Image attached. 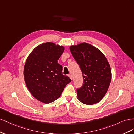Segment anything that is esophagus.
I'll use <instances>...</instances> for the list:
<instances>
[{
	"label": "esophagus",
	"instance_id": "1",
	"mask_svg": "<svg viewBox=\"0 0 134 134\" xmlns=\"http://www.w3.org/2000/svg\"><path fill=\"white\" fill-rule=\"evenodd\" d=\"M68 76H69V77H70V79H71V80H72V75H68Z\"/></svg>",
	"mask_w": 134,
	"mask_h": 134
}]
</instances>
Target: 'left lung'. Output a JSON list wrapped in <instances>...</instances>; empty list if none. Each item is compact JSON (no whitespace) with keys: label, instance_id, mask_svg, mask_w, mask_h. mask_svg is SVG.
Instances as JSON below:
<instances>
[{"label":"left lung","instance_id":"left-lung-1","mask_svg":"<svg viewBox=\"0 0 134 134\" xmlns=\"http://www.w3.org/2000/svg\"><path fill=\"white\" fill-rule=\"evenodd\" d=\"M70 51L83 76L82 86L77 89V99L93 105L104 97L112 79L110 65L105 55L94 46L83 43L71 45Z\"/></svg>","mask_w":134,"mask_h":134}]
</instances>
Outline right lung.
I'll return each instance as SVG.
<instances>
[{"label": "right lung", "instance_id": "add662e5", "mask_svg": "<svg viewBox=\"0 0 134 134\" xmlns=\"http://www.w3.org/2000/svg\"><path fill=\"white\" fill-rule=\"evenodd\" d=\"M64 48L48 42L39 45L28 56L24 69L25 83L32 96L48 104L57 100L71 80L62 74L58 63Z\"/></svg>", "mask_w": 134, "mask_h": 134}]
</instances>
